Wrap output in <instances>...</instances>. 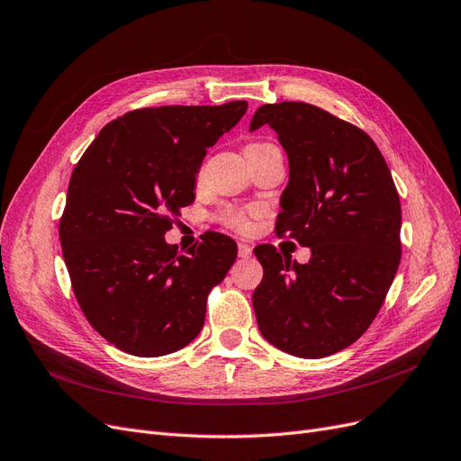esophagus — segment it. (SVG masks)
I'll list each match as a JSON object with an SVG mask.
<instances>
[{
	"label": "esophagus",
	"mask_w": 461,
	"mask_h": 461,
	"mask_svg": "<svg viewBox=\"0 0 461 461\" xmlns=\"http://www.w3.org/2000/svg\"><path fill=\"white\" fill-rule=\"evenodd\" d=\"M251 253H253V248L249 244H244V242L238 244V257H242V259H249Z\"/></svg>",
	"instance_id": "34e87169"
}]
</instances>
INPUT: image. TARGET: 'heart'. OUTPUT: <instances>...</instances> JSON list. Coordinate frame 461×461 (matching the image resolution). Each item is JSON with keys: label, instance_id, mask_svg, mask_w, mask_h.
I'll use <instances>...</instances> for the list:
<instances>
[{"label": "heart", "instance_id": "1", "mask_svg": "<svg viewBox=\"0 0 461 461\" xmlns=\"http://www.w3.org/2000/svg\"><path fill=\"white\" fill-rule=\"evenodd\" d=\"M251 145H259V143H251ZM249 147V145H248ZM219 221L225 223L227 227L240 230V232H248L249 230V219L246 215V212L238 210V208H227L219 213Z\"/></svg>", "mask_w": 461, "mask_h": 461}]
</instances>
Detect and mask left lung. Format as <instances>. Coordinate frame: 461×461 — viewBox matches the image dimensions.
I'll use <instances>...</instances> for the list:
<instances>
[{"label": "left lung", "instance_id": "left-lung-1", "mask_svg": "<svg viewBox=\"0 0 461 461\" xmlns=\"http://www.w3.org/2000/svg\"><path fill=\"white\" fill-rule=\"evenodd\" d=\"M268 124L289 158L278 234L310 248L306 265L255 248L253 291L261 335L297 357L354 344L376 318L401 261V202L376 143L361 128L304 102L265 104L249 132Z\"/></svg>", "mask_w": 461, "mask_h": 461}]
</instances>
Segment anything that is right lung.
Listing matches in <instances>:
<instances>
[{"label": "right lung", "mask_w": 461, "mask_h": 461, "mask_svg": "<svg viewBox=\"0 0 461 461\" xmlns=\"http://www.w3.org/2000/svg\"><path fill=\"white\" fill-rule=\"evenodd\" d=\"M248 102L143 107L105 124L71 174L62 255L88 323L113 346L158 357L187 346L208 293L236 261L232 238L206 232L185 253L164 240L194 200L202 160Z\"/></svg>", "instance_id": "1"}]
</instances>
